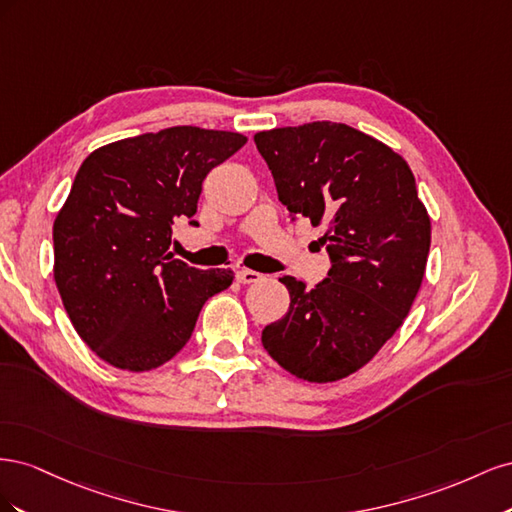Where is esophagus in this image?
<instances>
[{"mask_svg": "<svg viewBox=\"0 0 512 512\" xmlns=\"http://www.w3.org/2000/svg\"><path fill=\"white\" fill-rule=\"evenodd\" d=\"M262 280V273L252 271V269H239L237 271V282L239 284H256Z\"/></svg>", "mask_w": 512, "mask_h": 512, "instance_id": "obj_1", "label": "esophagus"}]
</instances>
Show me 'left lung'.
Returning a JSON list of instances; mask_svg holds the SVG:
<instances>
[{"mask_svg":"<svg viewBox=\"0 0 512 512\" xmlns=\"http://www.w3.org/2000/svg\"><path fill=\"white\" fill-rule=\"evenodd\" d=\"M277 196L324 224L329 277L307 288L280 277L288 314L262 346L292 376L335 382L367 365L404 324L423 284L431 222L406 160L346 123L312 121L258 132Z\"/></svg>","mask_w":512,"mask_h":512,"instance_id":"1","label":"left lung"}]
</instances>
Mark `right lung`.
I'll use <instances>...</instances> for the list:
<instances>
[{"label": "right lung", "mask_w": 512, "mask_h": 512, "mask_svg": "<svg viewBox=\"0 0 512 512\" xmlns=\"http://www.w3.org/2000/svg\"><path fill=\"white\" fill-rule=\"evenodd\" d=\"M245 143L239 132L175 126L108 143L81 164L53 224V275L72 327L108 365H164L205 301L232 284L230 269L188 267L168 247L170 226L194 218L209 170Z\"/></svg>", "instance_id": "right-lung-1"}]
</instances>
